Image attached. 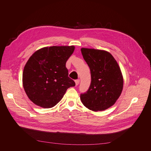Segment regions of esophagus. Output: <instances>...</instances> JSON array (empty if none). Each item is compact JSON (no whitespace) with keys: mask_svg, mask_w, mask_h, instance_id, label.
Segmentation results:
<instances>
[{"mask_svg":"<svg viewBox=\"0 0 151 151\" xmlns=\"http://www.w3.org/2000/svg\"><path fill=\"white\" fill-rule=\"evenodd\" d=\"M75 83H76V86H78L79 83H80V80L79 79H76L75 80Z\"/></svg>","mask_w":151,"mask_h":151,"instance_id":"1","label":"esophagus"}]
</instances>
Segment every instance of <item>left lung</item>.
Returning a JSON list of instances; mask_svg holds the SVG:
<instances>
[{
	"label": "left lung",
	"instance_id": "1",
	"mask_svg": "<svg viewBox=\"0 0 151 151\" xmlns=\"http://www.w3.org/2000/svg\"><path fill=\"white\" fill-rule=\"evenodd\" d=\"M81 53L91 77L89 89L80 95L81 101L91 110H104L113 106L122 93L123 80L120 68L108 52L83 48Z\"/></svg>",
	"mask_w": 151,
	"mask_h": 151
}]
</instances>
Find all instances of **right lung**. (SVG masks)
I'll return each mask as SVG.
<instances>
[{"label": "right lung", "instance_id": "1", "mask_svg": "<svg viewBox=\"0 0 151 151\" xmlns=\"http://www.w3.org/2000/svg\"><path fill=\"white\" fill-rule=\"evenodd\" d=\"M74 49V46L45 47L30 57L24 68L22 84L33 103L45 108H52L68 88L75 86L65 66Z\"/></svg>", "mask_w": 151, "mask_h": 151}]
</instances>
